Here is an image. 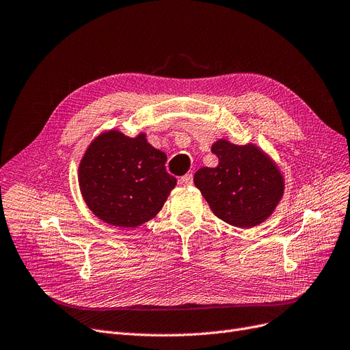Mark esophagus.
<instances>
[{
    "mask_svg": "<svg viewBox=\"0 0 350 350\" xmlns=\"http://www.w3.org/2000/svg\"><path fill=\"white\" fill-rule=\"evenodd\" d=\"M178 183L180 185H183V186H190L191 183H193V174H185L183 177H180V180H178Z\"/></svg>",
    "mask_w": 350,
    "mask_h": 350,
    "instance_id": "34e87169",
    "label": "esophagus"
}]
</instances>
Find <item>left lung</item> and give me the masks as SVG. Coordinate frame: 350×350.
Listing matches in <instances>:
<instances>
[{
  "mask_svg": "<svg viewBox=\"0 0 350 350\" xmlns=\"http://www.w3.org/2000/svg\"><path fill=\"white\" fill-rule=\"evenodd\" d=\"M219 164L203 167L193 182L212 212L237 228L265 222L280 204L286 182L278 164L256 144L238 146L226 138L212 144Z\"/></svg>",
  "mask_w": 350,
  "mask_h": 350,
  "instance_id": "left-lung-1",
  "label": "left lung"
}]
</instances>
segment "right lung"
<instances>
[{
  "label": "right lung",
  "instance_id": "add662e5",
  "mask_svg": "<svg viewBox=\"0 0 350 350\" xmlns=\"http://www.w3.org/2000/svg\"><path fill=\"white\" fill-rule=\"evenodd\" d=\"M167 155L146 133L128 137L112 128L95 137L79 163L82 198L102 222L137 228L161 211L177 180L165 172Z\"/></svg>",
  "mask_w": 350,
  "mask_h": 350
}]
</instances>
